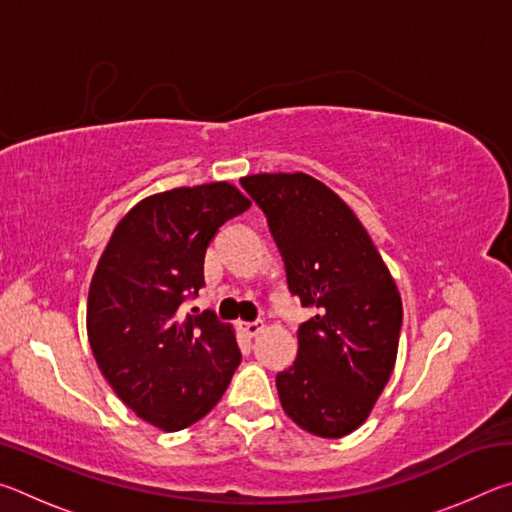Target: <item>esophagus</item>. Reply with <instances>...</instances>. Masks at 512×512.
<instances>
[{"label": "esophagus", "mask_w": 512, "mask_h": 512, "mask_svg": "<svg viewBox=\"0 0 512 512\" xmlns=\"http://www.w3.org/2000/svg\"><path fill=\"white\" fill-rule=\"evenodd\" d=\"M241 329H244L246 336H257L259 329H262V325H259V323H241Z\"/></svg>", "instance_id": "esophagus-1"}]
</instances>
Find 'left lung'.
Wrapping results in <instances>:
<instances>
[{"label": "left lung", "instance_id": "left-lung-1", "mask_svg": "<svg viewBox=\"0 0 512 512\" xmlns=\"http://www.w3.org/2000/svg\"><path fill=\"white\" fill-rule=\"evenodd\" d=\"M241 185L266 214L289 291L316 309L298 327L293 366L275 377L282 409L314 436H348L391 379L400 291L357 214L320 180L255 173Z\"/></svg>", "mask_w": 512, "mask_h": 512}]
</instances>
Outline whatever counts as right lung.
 <instances>
[{"label": "right lung", "mask_w": 512, "mask_h": 512, "mask_svg": "<svg viewBox=\"0 0 512 512\" xmlns=\"http://www.w3.org/2000/svg\"><path fill=\"white\" fill-rule=\"evenodd\" d=\"M248 207L225 180L146 196L117 223L92 275L88 339L101 375L162 431L205 418L241 363L232 325L210 311L183 316L180 305L205 287L216 232Z\"/></svg>", "instance_id": "add662e5"}]
</instances>
